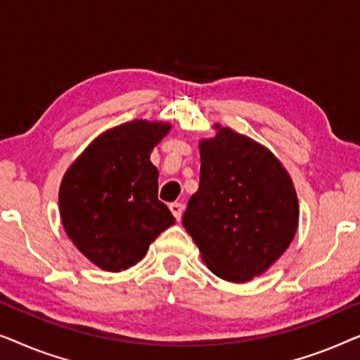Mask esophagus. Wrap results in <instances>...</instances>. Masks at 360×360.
<instances>
[{
	"mask_svg": "<svg viewBox=\"0 0 360 360\" xmlns=\"http://www.w3.org/2000/svg\"><path fill=\"white\" fill-rule=\"evenodd\" d=\"M169 208L172 211V214L175 216V219L180 221L181 219V213H184V205H181V203H170Z\"/></svg>",
	"mask_w": 360,
	"mask_h": 360,
	"instance_id": "1",
	"label": "esophagus"
}]
</instances>
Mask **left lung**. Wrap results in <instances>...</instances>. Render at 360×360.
Listing matches in <instances>:
<instances>
[{"label":"left lung","instance_id":"8db88e82","mask_svg":"<svg viewBox=\"0 0 360 360\" xmlns=\"http://www.w3.org/2000/svg\"><path fill=\"white\" fill-rule=\"evenodd\" d=\"M200 141V186L181 218L201 259L219 278L249 282L277 262L298 228L290 174L267 147L214 124Z\"/></svg>","mask_w":360,"mask_h":360}]
</instances>
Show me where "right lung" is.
Wrapping results in <instances>:
<instances>
[{
    "label": "right lung",
    "instance_id": "right-lung-1",
    "mask_svg": "<svg viewBox=\"0 0 360 360\" xmlns=\"http://www.w3.org/2000/svg\"><path fill=\"white\" fill-rule=\"evenodd\" d=\"M170 129L169 122L146 120L111 127L63 175L58 190L63 229L106 272L136 265L157 236L175 223L157 198L159 170L150 162V152Z\"/></svg>",
    "mask_w": 360,
    "mask_h": 360
}]
</instances>
